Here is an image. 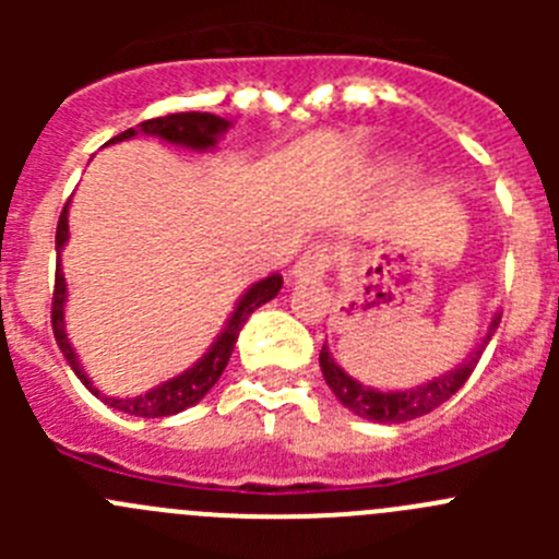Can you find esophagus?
<instances>
[{"mask_svg": "<svg viewBox=\"0 0 559 559\" xmlns=\"http://www.w3.org/2000/svg\"><path fill=\"white\" fill-rule=\"evenodd\" d=\"M330 263H333V249L328 243H316L299 257V263L294 265L296 283H319L328 274Z\"/></svg>", "mask_w": 559, "mask_h": 559, "instance_id": "esophagus-1", "label": "esophagus"}]
</instances>
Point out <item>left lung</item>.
Returning a JSON list of instances; mask_svg holds the SVG:
<instances>
[{"label":"left lung","mask_w":559,"mask_h":559,"mask_svg":"<svg viewBox=\"0 0 559 559\" xmlns=\"http://www.w3.org/2000/svg\"><path fill=\"white\" fill-rule=\"evenodd\" d=\"M498 324H501V313L492 316L490 328H487L484 338L478 341V347L473 349V353L459 364V367L448 369V372L437 374L433 380H426V383H419V386H412V389L380 392V389L364 386L360 380L349 378V374L335 364L328 344H324L322 353H319V367H322L328 386L333 389L335 397L341 400V406L349 408L353 414H358V417L364 419H374V423H386V426H394V423H408V419H417L423 417V414L439 408L445 400H451L453 394L464 386V380L471 378V372L476 369L478 358H481L484 347L490 344Z\"/></svg>","instance_id":"left-lung-1"}]
</instances>
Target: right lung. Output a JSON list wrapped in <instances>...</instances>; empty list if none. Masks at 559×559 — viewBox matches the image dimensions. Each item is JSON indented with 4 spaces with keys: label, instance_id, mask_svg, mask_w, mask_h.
<instances>
[{
    "label": "right lung",
    "instance_id": "1",
    "mask_svg": "<svg viewBox=\"0 0 559 559\" xmlns=\"http://www.w3.org/2000/svg\"><path fill=\"white\" fill-rule=\"evenodd\" d=\"M231 122L224 120V117H215V114L206 111H181V114H167V117H156V120H145L140 122L136 128H128L122 131L120 136H114L108 140L111 142H122L131 140L136 133H145V136H159V140L170 142V145H181L190 147V151H212V147L218 145V140L229 131ZM69 240V201L63 206L61 218H58V229H56V254H58V265H56V290H52V333H56L58 347H61L63 358L69 360V367L72 372L81 378L83 386L88 392L100 397L106 406L117 408L122 414H133V417H170V414H179L185 408L195 406L206 392H210L218 378L224 374L226 364L231 358V349H235V341L243 330V324L249 322V316L254 313L260 305L271 302L280 288H283V276L271 274L260 283H254L251 288H246V294L237 299L235 310L226 319V328L221 330V335L210 344L204 355H201L190 369H185L176 378L165 380L159 386L147 389L145 394H136V397H111V394H103L100 389L92 383V378L83 369L81 358H78L75 347H72V341L67 338V322H63V305H67V280H63L61 271V251Z\"/></svg>",
    "mask_w": 559,
    "mask_h": 559
}]
</instances>
